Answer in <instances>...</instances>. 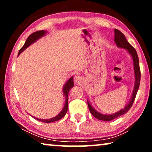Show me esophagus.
I'll list each match as a JSON object with an SVG mask.
<instances>
[{
    "instance_id": "1",
    "label": "esophagus",
    "mask_w": 152,
    "mask_h": 152,
    "mask_svg": "<svg viewBox=\"0 0 152 152\" xmlns=\"http://www.w3.org/2000/svg\"><path fill=\"white\" fill-rule=\"evenodd\" d=\"M74 81H75V82L76 83H77V84H79V83L82 82V77H81L80 75H77L75 76Z\"/></svg>"
}]
</instances>
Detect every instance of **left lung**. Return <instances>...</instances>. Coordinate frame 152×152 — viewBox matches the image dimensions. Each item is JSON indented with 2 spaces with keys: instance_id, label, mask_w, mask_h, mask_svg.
<instances>
[{
  "instance_id": "left-lung-1",
  "label": "left lung",
  "mask_w": 152,
  "mask_h": 152,
  "mask_svg": "<svg viewBox=\"0 0 152 152\" xmlns=\"http://www.w3.org/2000/svg\"><path fill=\"white\" fill-rule=\"evenodd\" d=\"M114 32H115V37H114V41L117 45L118 48H122L126 49L128 51V53L130 54L132 56L133 61H134V75H135V86L134 88V91H133L132 97H131L129 103L125 106L124 109L120 110L119 111L116 112L115 113L111 114V115H106V114H102L99 112H97L95 109H93L92 106L88 102V107L89 109V111L91 113V114L94 116L97 119L103 120V121H111V120L115 119L116 118L120 117L123 114L126 113V112L129 111V110L131 109L132 106L134 103V99L136 98L137 92H138L139 86H140V66H139V59L138 55H137V52L136 49L128 42L125 38V36L120 32V30L115 29L114 30Z\"/></svg>"
}]
</instances>
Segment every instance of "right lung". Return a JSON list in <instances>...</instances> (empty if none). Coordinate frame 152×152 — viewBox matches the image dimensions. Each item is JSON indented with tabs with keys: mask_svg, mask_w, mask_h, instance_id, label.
<instances>
[{
	"mask_svg": "<svg viewBox=\"0 0 152 152\" xmlns=\"http://www.w3.org/2000/svg\"><path fill=\"white\" fill-rule=\"evenodd\" d=\"M46 32H45V31H44V30H40V31H37V32H35L34 33H32V34H30V36L28 37V38L27 39V40L26 41V43H25L23 46L20 49L19 52H18V55H19L24 50H26L27 48L30 46V45L32 44V43H34L35 41H37L39 39H40L42 37L44 36V35L46 34ZM73 86H74L73 77H70L69 80H68L67 82H66L65 85L64 86L63 92H64V96H65V97H66V102H65V104H64V109H62V111L60 112L59 114H58L57 116H55V117L51 118V119L43 120V119H39V118H36V119L39 120V121H41V122H45V123H50V122H55V121H57V120H59L60 119H61V118L66 115V113H67L68 108V93H69L70 90L72 88V87H73Z\"/></svg>",
	"mask_w": 152,
	"mask_h": 152,
	"instance_id": "right-lung-1",
	"label": "right lung"
}]
</instances>
